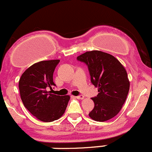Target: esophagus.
Returning a JSON list of instances; mask_svg holds the SVG:
<instances>
[{
    "label": "esophagus",
    "mask_w": 152,
    "mask_h": 152,
    "mask_svg": "<svg viewBox=\"0 0 152 152\" xmlns=\"http://www.w3.org/2000/svg\"><path fill=\"white\" fill-rule=\"evenodd\" d=\"M76 97L78 99V100H83V99H84V96H83V95L76 96Z\"/></svg>",
    "instance_id": "1"
}]
</instances>
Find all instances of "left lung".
I'll return each mask as SVG.
<instances>
[{
    "instance_id": "1",
    "label": "left lung",
    "mask_w": 152,
    "mask_h": 152,
    "mask_svg": "<svg viewBox=\"0 0 152 152\" xmlns=\"http://www.w3.org/2000/svg\"><path fill=\"white\" fill-rule=\"evenodd\" d=\"M86 64L91 82L98 88V94L91 98L94 107L88 115L97 121H106L120 112L130 88L127 72L113 55L100 51H91L77 57Z\"/></svg>"
}]
</instances>
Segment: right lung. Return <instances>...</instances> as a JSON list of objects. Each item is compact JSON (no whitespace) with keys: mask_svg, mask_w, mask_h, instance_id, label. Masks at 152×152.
<instances>
[{"mask_svg":"<svg viewBox=\"0 0 152 152\" xmlns=\"http://www.w3.org/2000/svg\"><path fill=\"white\" fill-rule=\"evenodd\" d=\"M60 60L42 61L25 70L18 83L21 99L25 108L40 121L51 122L64 113L69 96L48 91L55 86L53 73Z\"/></svg>","mask_w":152,"mask_h":152,"instance_id":"1","label":"right lung"}]
</instances>
